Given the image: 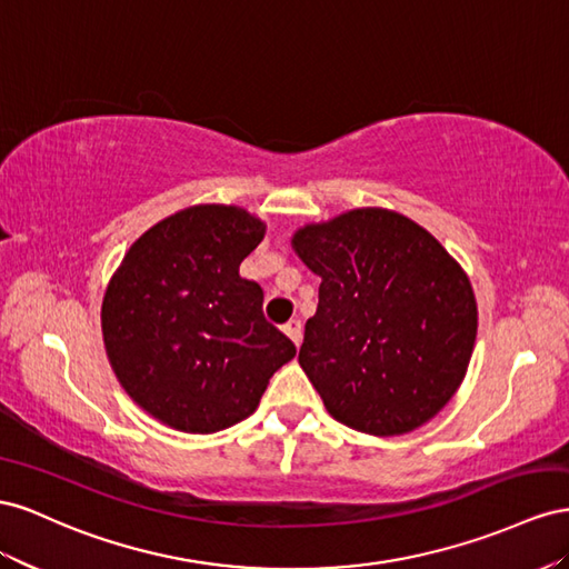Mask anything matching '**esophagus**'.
<instances>
[{
  "label": "esophagus",
  "instance_id": "34e87169",
  "mask_svg": "<svg viewBox=\"0 0 569 569\" xmlns=\"http://www.w3.org/2000/svg\"><path fill=\"white\" fill-rule=\"evenodd\" d=\"M283 333L293 340L296 346H300V340H302V323H300V319H290L288 323H283Z\"/></svg>",
  "mask_w": 569,
  "mask_h": 569
}]
</instances>
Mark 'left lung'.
Listing matches in <instances>:
<instances>
[{
  "label": "left lung",
  "instance_id": "left-lung-1",
  "mask_svg": "<svg viewBox=\"0 0 569 569\" xmlns=\"http://www.w3.org/2000/svg\"><path fill=\"white\" fill-rule=\"evenodd\" d=\"M321 276L298 362L333 419L371 436L425 425L460 388L477 338L462 267L388 209H352L293 236Z\"/></svg>",
  "mask_w": 569,
  "mask_h": 569
}]
</instances>
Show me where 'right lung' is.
Listing matches in <instances>:
<instances>
[{"label": "right lung", "instance_id": "1", "mask_svg": "<svg viewBox=\"0 0 569 569\" xmlns=\"http://www.w3.org/2000/svg\"><path fill=\"white\" fill-rule=\"evenodd\" d=\"M264 223L231 204H194L144 231L102 302L113 375L140 408L186 433L250 417L293 340L264 319L259 283L238 273Z\"/></svg>", "mask_w": 569, "mask_h": 569}]
</instances>
